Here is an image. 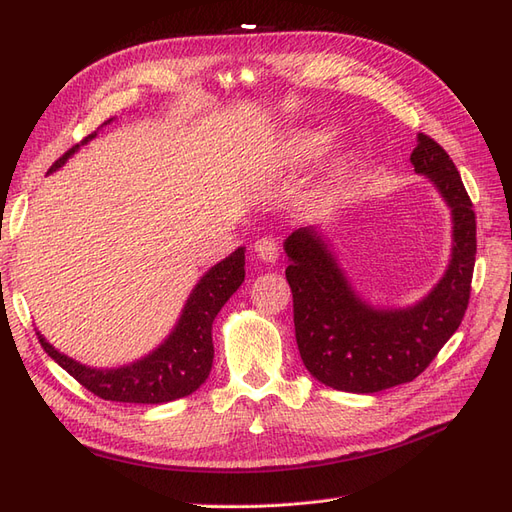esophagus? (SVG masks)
<instances>
[{
	"mask_svg": "<svg viewBox=\"0 0 512 512\" xmlns=\"http://www.w3.org/2000/svg\"><path fill=\"white\" fill-rule=\"evenodd\" d=\"M254 252L256 256L262 260V262H269V265H273V262L280 258V247H277V241L275 239H269V237H262L254 243Z\"/></svg>",
	"mask_w": 512,
	"mask_h": 512,
	"instance_id": "34e87169",
	"label": "esophagus"
}]
</instances>
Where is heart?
Returning a JSON list of instances; mask_svg holds the SVG:
<instances>
[{
    "label": "heart",
    "instance_id": "1",
    "mask_svg": "<svg viewBox=\"0 0 512 512\" xmlns=\"http://www.w3.org/2000/svg\"><path fill=\"white\" fill-rule=\"evenodd\" d=\"M337 141V132L333 128H303V130H294L290 132L280 147V153H277V166L282 168H299L309 162L318 160L320 156L327 153L333 143ZM354 160L352 156H342L339 158L333 168L327 173V177L320 183V192L324 194H335L344 188V183L348 181L352 173Z\"/></svg>",
    "mask_w": 512,
    "mask_h": 512
}]
</instances>
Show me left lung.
<instances>
[{
	"label": "left lung",
	"instance_id": "left-lung-1",
	"mask_svg": "<svg viewBox=\"0 0 512 512\" xmlns=\"http://www.w3.org/2000/svg\"><path fill=\"white\" fill-rule=\"evenodd\" d=\"M410 162L451 209V258L418 301L393 307L365 299L339 262L327 228L301 226L284 241L299 354L309 374L331 389L369 395L412 382L453 337L468 309L476 258L470 196L433 138L416 136Z\"/></svg>",
	"mask_w": 512,
	"mask_h": 512
}]
</instances>
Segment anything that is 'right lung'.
I'll return each instance as SVG.
<instances>
[{
  "instance_id": "obj_1",
  "label": "right lung",
  "mask_w": 512,
  "mask_h": 512,
  "mask_svg": "<svg viewBox=\"0 0 512 512\" xmlns=\"http://www.w3.org/2000/svg\"><path fill=\"white\" fill-rule=\"evenodd\" d=\"M111 121H115V117L104 121L100 130ZM98 132L89 134L83 143L74 145L66 156H61L49 168V173H57L76 151L94 141ZM243 280L245 247H237L235 252L218 265H213L196 282L175 327L162 339V344L141 359L119 367L85 365L59 352L40 331L38 339L51 359L94 395L106 401H121V404H168V401L192 395L209 378L213 365V320Z\"/></svg>"
}]
</instances>
